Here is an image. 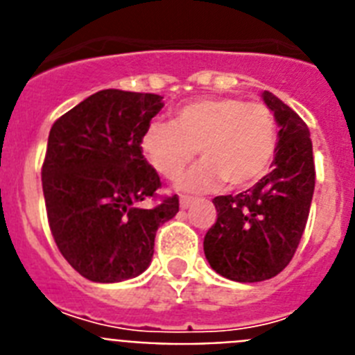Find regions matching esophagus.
I'll use <instances>...</instances> for the list:
<instances>
[{
	"label": "esophagus",
	"instance_id": "1",
	"mask_svg": "<svg viewBox=\"0 0 355 355\" xmlns=\"http://www.w3.org/2000/svg\"><path fill=\"white\" fill-rule=\"evenodd\" d=\"M193 202H196V200H193L192 197H181V199H180V208L181 209H188V208H190V206L193 205Z\"/></svg>",
	"mask_w": 355,
	"mask_h": 355
}]
</instances>
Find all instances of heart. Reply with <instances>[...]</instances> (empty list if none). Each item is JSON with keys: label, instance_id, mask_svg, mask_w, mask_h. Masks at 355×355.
Returning a JSON list of instances; mask_svg holds the SVG:
<instances>
[{"label": "heart", "instance_id": "1", "mask_svg": "<svg viewBox=\"0 0 355 355\" xmlns=\"http://www.w3.org/2000/svg\"><path fill=\"white\" fill-rule=\"evenodd\" d=\"M140 147L149 165L163 178H174L196 156L200 162L175 181L180 192L202 193L222 183L245 188L268 171L277 149V121L263 103L240 97H202L172 115V124L153 121Z\"/></svg>", "mask_w": 355, "mask_h": 355}]
</instances>
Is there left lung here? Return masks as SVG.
Segmentation results:
<instances>
[{"mask_svg": "<svg viewBox=\"0 0 355 355\" xmlns=\"http://www.w3.org/2000/svg\"><path fill=\"white\" fill-rule=\"evenodd\" d=\"M261 97L279 128L270 174L238 196L215 197L216 222L205 236L209 266L236 283H259L286 268L302 238L315 192L306 122L268 90Z\"/></svg>", "mask_w": 355, "mask_h": 355, "instance_id": "8db88e82", "label": "left lung"}]
</instances>
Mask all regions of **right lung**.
I'll return each instance as SVG.
<instances>
[{
  "instance_id": "right-lung-1",
  "label": "right lung",
  "mask_w": 355,
  "mask_h": 355,
  "mask_svg": "<svg viewBox=\"0 0 355 355\" xmlns=\"http://www.w3.org/2000/svg\"><path fill=\"white\" fill-rule=\"evenodd\" d=\"M162 99L99 90L49 131L42 165L49 227L69 265L94 283H121L146 272L156 231L180 211L178 196L155 208L140 206L162 187L140 147Z\"/></svg>"
}]
</instances>
